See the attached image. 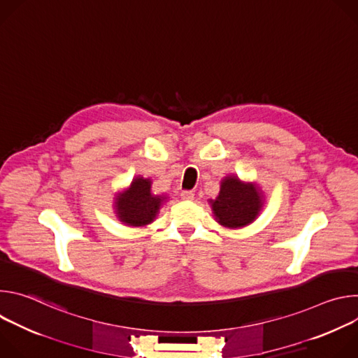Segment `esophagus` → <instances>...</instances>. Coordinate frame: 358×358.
Wrapping results in <instances>:
<instances>
[{
	"instance_id": "esophagus-1",
	"label": "esophagus",
	"mask_w": 358,
	"mask_h": 358,
	"mask_svg": "<svg viewBox=\"0 0 358 358\" xmlns=\"http://www.w3.org/2000/svg\"><path fill=\"white\" fill-rule=\"evenodd\" d=\"M181 198L184 201H192L194 199V192L192 191H182L181 192Z\"/></svg>"
}]
</instances>
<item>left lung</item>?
I'll list each match as a JSON object with an SVG mask.
<instances>
[{
  "label": "left lung",
  "mask_w": 358,
  "mask_h": 358,
  "mask_svg": "<svg viewBox=\"0 0 358 358\" xmlns=\"http://www.w3.org/2000/svg\"><path fill=\"white\" fill-rule=\"evenodd\" d=\"M215 221L229 229L252 224L265 206V194L257 182L241 181L229 174L221 180L220 194L210 199Z\"/></svg>",
  "instance_id": "1"
}]
</instances>
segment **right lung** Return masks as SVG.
Segmentation results:
<instances>
[{"mask_svg":"<svg viewBox=\"0 0 358 358\" xmlns=\"http://www.w3.org/2000/svg\"><path fill=\"white\" fill-rule=\"evenodd\" d=\"M166 199V195L151 192L150 178L137 176L124 191L115 196V214L127 227H145L156 220Z\"/></svg>","mask_w":358,"mask_h":358,"instance_id":"1","label":"right lung"}]
</instances>
